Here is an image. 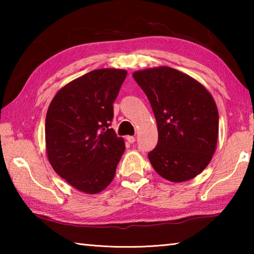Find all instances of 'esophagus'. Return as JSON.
<instances>
[{
	"instance_id": "obj_1",
	"label": "esophagus",
	"mask_w": 254,
	"mask_h": 254,
	"mask_svg": "<svg viewBox=\"0 0 254 254\" xmlns=\"http://www.w3.org/2000/svg\"><path fill=\"white\" fill-rule=\"evenodd\" d=\"M127 140L128 143H134L135 142V137L133 136V135H127Z\"/></svg>"
}]
</instances>
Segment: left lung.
Instances as JSON below:
<instances>
[{"label": "left lung", "mask_w": 254, "mask_h": 254, "mask_svg": "<svg viewBox=\"0 0 254 254\" xmlns=\"http://www.w3.org/2000/svg\"><path fill=\"white\" fill-rule=\"evenodd\" d=\"M151 104L158 143L148 153L154 170L175 183L203 171L216 149L218 111L203 85L170 67L133 74Z\"/></svg>", "instance_id": "8db88e82"}]
</instances>
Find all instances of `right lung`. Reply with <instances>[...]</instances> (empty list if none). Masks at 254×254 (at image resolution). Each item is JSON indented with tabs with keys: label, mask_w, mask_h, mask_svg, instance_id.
I'll list each match as a JSON object with an SVG mask.
<instances>
[{
	"label": "right lung",
	"mask_w": 254,
	"mask_h": 254,
	"mask_svg": "<svg viewBox=\"0 0 254 254\" xmlns=\"http://www.w3.org/2000/svg\"><path fill=\"white\" fill-rule=\"evenodd\" d=\"M127 75L96 69L70 81L51 101L46 145L54 170L72 187L97 194L111 184L126 150L111 128L113 103Z\"/></svg>",
	"instance_id": "1"
}]
</instances>
